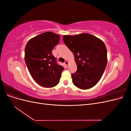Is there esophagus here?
I'll use <instances>...</instances> for the list:
<instances>
[{
	"label": "esophagus",
	"instance_id": "esophagus-1",
	"mask_svg": "<svg viewBox=\"0 0 131 131\" xmlns=\"http://www.w3.org/2000/svg\"><path fill=\"white\" fill-rule=\"evenodd\" d=\"M64 64H65L66 66H68V61H66L64 62Z\"/></svg>",
	"mask_w": 131,
	"mask_h": 131
}]
</instances>
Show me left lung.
<instances>
[{
    "instance_id": "1",
    "label": "left lung",
    "mask_w": 131,
    "mask_h": 131,
    "mask_svg": "<svg viewBox=\"0 0 131 131\" xmlns=\"http://www.w3.org/2000/svg\"><path fill=\"white\" fill-rule=\"evenodd\" d=\"M66 45L73 52L77 65L72 74L73 84L87 90L96 85L102 78L107 64V51L104 43L93 35L82 33L63 35Z\"/></svg>"
}]
</instances>
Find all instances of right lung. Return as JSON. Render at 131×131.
<instances>
[{
	"label": "right lung",
	"instance_id": "1",
	"mask_svg": "<svg viewBox=\"0 0 131 131\" xmlns=\"http://www.w3.org/2000/svg\"><path fill=\"white\" fill-rule=\"evenodd\" d=\"M59 39L58 34L51 31L45 32L31 39L25 47V59L27 68L34 80L45 88L56 86L64 70L52 53Z\"/></svg>",
	"mask_w": 131,
	"mask_h": 131
}]
</instances>
